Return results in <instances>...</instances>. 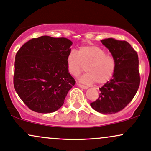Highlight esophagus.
I'll list each match as a JSON object with an SVG mask.
<instances>
[{
    "mask_svg": "<svg viewBox=\"0 0 151 151\" xmlns=\"http://www.w3.org/2000/svg\"><path fill=\"white\" fill-rule=\"evenodd\" d=\"M77 86L79 87H80V88H83V89H87V88H88V86H84V85H82V84H80V83H77Z\"/></svg>",
    "mask_w": 151,
    "mask_h": 151,
    "instance_id": "esophagus-1",
    "label": "esophagus"
}]
</instances>
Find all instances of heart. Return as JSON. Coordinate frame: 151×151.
I'll use <instances>...</instances> for the list:
<instances>
[{"instance_id":"heart-1","label":"heart","mask_w":151,"mask_h":151,"mask_svg":"<svg viewBox=\"0 0 151 151\" xmlns=\"http://www.w3.org/2000/svg\"><path fill=\"white\" fill-rule=\"evenodd\" d=\"M68 72L77 77L85 70L87 73L80 77L84 83L97 82L104 84L110 80L115 71V60L112 56L107 55L103 48L97 46H81L77 52L71 50L66 58Z\"/></svg>"}]
</instances>
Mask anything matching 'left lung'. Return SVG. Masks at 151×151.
Masks as SVG:
<instances>
[{"mask_svg":"<svg viewBox=\"0 0 151 151\" xmlns=\"http://www.w3.org/2000/svg\"><path fill=\"white\" fill-rule=\"evenodd\" d=\"M115 60L112 79L100 88L99 99L91 106L103 114H115L123 110L134 99L140 84L137 52L125 41L113 38L101 40Z\"/></svg>","mask_w":151,"mask_h":151,"instance_id":"1","label":"left lung"}]
</instances>
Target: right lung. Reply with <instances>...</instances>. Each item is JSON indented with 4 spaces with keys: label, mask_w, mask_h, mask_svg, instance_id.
Segmentation results:
<instances>
[{
    "label": "right lung",
    "mask_w": 151,
    "mask_h": 151,
    "mask_svg": "<svg viewBox=\"0 0 151 151\" xmlns=\"http://www.w3.org/2000/svg\"><path fill=\"white\" fill-rule=\"evenodd\" d=\"M72 42L48 36L32 39L15 55L13 83L16 92L30 110L50 113L64 103L75 80L66 58Z\"/></svg>",
    "instance_id": "right-lung-1"
}]
</instances>
